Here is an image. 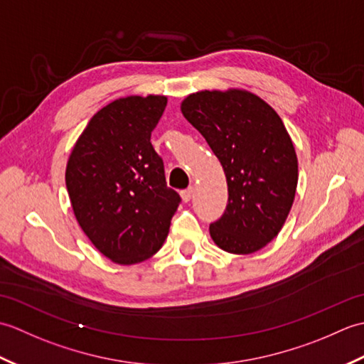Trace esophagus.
Segmentation results:
<instances>
[{
    "label": "esophagus",
    "mask_w": 364,
    "mask_h": 364,
    "mask_svg": "<svg viewBox=\"0 0 364 364\" xmlns=\"http://www.w3.org/2000/svg\"><path fill=\"white\" fill-rule=\"evenodd\" d=\"M192 192H194V189L192 188H188V189H184V191H181V198H183V202H189V200L192 198Z\"/></svg>",
    "instance_id": "obj_1"
}]
</instances>
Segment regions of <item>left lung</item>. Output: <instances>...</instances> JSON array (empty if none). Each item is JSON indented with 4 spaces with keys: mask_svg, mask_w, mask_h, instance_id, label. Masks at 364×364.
Masks as SVG:
<instances>
[{
    "mask_svg": "<svg viewBox=\"0 0 364 364\" xmlns=\"http://www.w3.org/2000/svg\"><path fill=\"white\" fill-rule=\"evenodd\" d=\"M181 112L200 131L227 176L228 205L210 225L222 250L253 253L280 233L297 188V154L282 119L245 90H202Z\"/></svg>",
    "mask_w": 364,
    "mask_h": 364,
    "instance_id": "left-lung-1",
    "label": "left lung"
}]
</instances>
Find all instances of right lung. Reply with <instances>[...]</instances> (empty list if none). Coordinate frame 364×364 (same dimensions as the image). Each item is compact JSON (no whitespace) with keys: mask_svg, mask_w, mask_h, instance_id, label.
<instances>
[{"mask_svg":"<svg viewBox=\"0 0 364 364\" xmlns=\"http://www.w3.org/2000/svg\"><path fill=\"white\" fill-rule=\"evenodd\" d=\"M162 95L125 97L87 123L67 162L65 184L80 227L105 257L136 264L156 253L181 197L167 188L150 142Z\"/></svg>","mask_w":364,"mask_h":364,"instance_id":"1","label":"right lung"}]
</instances>
